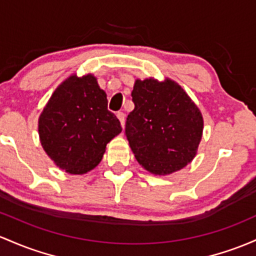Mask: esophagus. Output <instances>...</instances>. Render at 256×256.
<instances>
[{"instance_id":"34e87169","label":"esophagus","mask_w":256,"mask_h":256,"mask_svg":"<svg viewBox=\"0 0 256 256\" xmlns=\"http://www.w3.org/2000/svg\"><path fill=\"white\" fill-rule=\"evenodd\" d=\"M116 116H118V119L120 120V124H122V126L124 128V125H125V114H124L122 112H118Z\"/></svg>"}]
</instances>
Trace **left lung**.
<instances>
[{"label":"left lung","mask_w":256,"mask_h":256,"mask_svg":"<svg viewBox=\"0 0 256 256\" xmlns=\"http://www.w3.org/2000/svg\"><path fill=\"white\" fill-rule=\"evenodd\" d=\"M134 109L125 134L137 162L152 174L168 175L192 162L203 132V118L186 92L168 78L134 82Z\"/></svg>","instance_id":"left-lung-1"}]
</instances>
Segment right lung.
Here are the masks:
<instances>
[{"label": "right lung", "mask_w": 256, "mask_h": 256, "mask_svg": "<svg viewBox=\"0 0 256 256\" xmlns=\"http://www.w3.org/2000/svg\"><path fill=\"white\" fill-rule=\"evenodd\" d=\"M122 130L118 118L108 110L106 92L90 74L66 78L38 119L44 152L70 174H85L97 166L106 143Z\"/></svg>", "instance_id": "obj_1"}]
</instances>
